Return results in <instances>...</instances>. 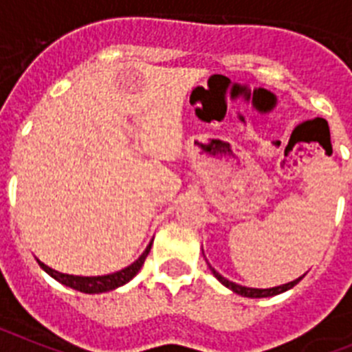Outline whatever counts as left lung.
Here are the masks:
<instances>
[{"label": "left lung", "instance_id": "obj_1", "mask_svg": "<svg viewBox=\"0 0 352 352\" xmlns=\"http://www.w3.org/2000/svg\"><path fill=\"white\" fill-rule=\"evenodd\" d=\"M209 269L212 271V274L216 278H218L219 282L223 283L225 287H228L230 290H234L235 294H241L244 296V298H269V296H276V294H282V292H285V290L292 289L294 285H298L299 280H303V276L296 278L294 282H289V283H283V285H278V287H273V289H252V287H243V285H237V283L230 282V280H227L225 276H221V274L216 271V269L212 267V265L209 264Z\"/></svg>", "mask_w": 352, "mask_h": 352}]
</instances>
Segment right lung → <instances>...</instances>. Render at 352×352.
Listing matches in <instances>:
<instances>
[{"mask_svg": "<svg viewBox=\"0 0 352 352\" xmlns=\"http://www.w3.org/2000/svg\"><path fill=\"white\" fill-rule=\"evenodd\" d=\"M151 246H152V241L151 244L146 246L145 252L138 256V261H134L133 264L120 269V271H117V273L104 274V276H74V274H65V273H60V271H54V269H51L49 265H45L44 262L41 261H38V265L44 269L45 273L51 274L56 282L63 283V285L70 287V289L85 292V294H100V292H108V290L117 289V287H122L127 282H131V280L138 274L140 269H142L146 255H148V252H151Z\"/></svg>", "mask_w": 352, "mask_h": 352, "instance_id": "add662e5", "label": "right lung"}]
</instances>
